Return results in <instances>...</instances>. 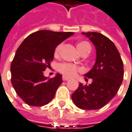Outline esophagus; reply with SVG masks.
Segmentation results:
<instances>
[{"instance_id": "34e87169", "label": "esophagus", "mask_w": 132, "mask_h": 132, "mask_svg": "<svg viewBox=\"0 0 132 132\" xmlns=\"http://www.w3.org/2000/svg\"><path fill=\"white\" fill-rule=\"evenodd\" d=\"M62 79H63V80H69L70 78L69 77H66V76H63V77H62Z\"/></svg>"}]
</instances>
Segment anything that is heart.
I'll list each match as a JSON object with an SVG mask.
<instances>
[{"label":"heart","mask_w":132,"mask_h":132,"mask_svg":"<svg viewBox=\"0 0 132 132\" xmlns=\"http://www.w3.org/2000/svg\"><path fill=\"white\" fill-rule=\"evenodd\" d=\"M62 47H63V43H60L55 48V56H58L60 55ZM77 49L82 53L86 49H91V47H90V45L88 42L81 41V42L77 43ZM58 71L60 73H62L63 75H64L65 76L70 77V76H73V75H76L77 72L81 71V68H80L79 66H77L75 64L71 63H60L58 65Z\"/></svg>","instance_id":"heart-1"}]
</instances>
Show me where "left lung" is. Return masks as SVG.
I'll use <instances>...</instances> for the list:
<instances>
[{
	"label": "left lung",
	"mask_w": 132,
	"mask_h": 132,
	"mask_svg": "<svg viewBox=\"0 0 132 132\" xmlns=\"http://www.w3.org/2000/svg\"><path fill=\"white\" fill-rule=\"evenodd\" d=\"M82 34L95 45L97 57L92 69L85 75L86 79L92 80V83H80L72 99L81 109L95 110L106 106L118 93L123 79V63L110 39L98 32Z\"/></svg>",
	"instance_id": "obj_1"
}]
</instances>
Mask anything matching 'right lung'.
Segmentation results:
<instances>
[{
    "mask_svg": "<svg viewBox=\"0 0 132 132\" xmlns=\"http://www.w3.org/2000/svg\"><path fill=\"white\" fill-rule=\"evenodd\" d=\"M74 35L71 32L40 30L29 35L17 49L11 63V82L17 95L26 104L42 106L54 98L63 82L62 75L46 77L57 46Z\"/></svg>",
    "mask_w": 132,
    "mask_h": 132,
    "instance_id": "add662e5",
    "label": "right lung"
}]
</instances>
